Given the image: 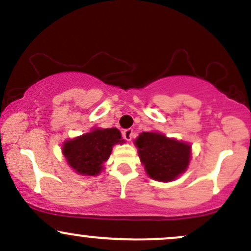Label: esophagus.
Instances as JSON below:
<instances>
[{"label": "esophagus", "instance_id": "34e87169", "mask_svg": "<svg viewBox=\"0 0 251 251\" xmlns=\"http://www.w3.org/2000/svg\"><path fill=\"white\" fill-rule=\"evenodd\" d=\"M123 137L125 138V139L127 140V142H131L132 138L134 137V132H133V129H132V128H127V129H125V131L123 132Z\"/></svg>", "mask_w": 251, "mask_h": 251}]
</instances>
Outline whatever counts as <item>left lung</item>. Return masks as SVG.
<instances>
[{
  "instance_id": "1",
  "label": "left lung",
  "mask_w": 251,
  "mask_h": 251,
  "mask_svg": "<svg viewBox=\"0 0 251 251\" xmlns=\"http://www.w3.org/2000/svg\"><path fill=\"white\" fill-rule=\"evenodd\" d=\"M142 164L150 177L171 181L184 174L191 158L188 143L171 139L159 132H143L135 139Z\"/></svg>"
}]
</instances>
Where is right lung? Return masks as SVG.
Wrapping results in <instances>:
<instances>
[{"label": "right lung", "mask_w": 251, "mask_h": 251, "mask_svg": "<svg viewBox=\"0 0 251 251\" xmlns=\"http://www.w3.org/2000/svg\"><path fill=\"white\" fill-rule=\"evenodd\" d=\"M123 143L118 128H96L63 143L62 153L68 165L79 175L97 176L111 155L113 145Z\"/></svg>", "instance_id": "obj_1"}]
</instances>
